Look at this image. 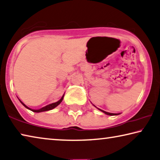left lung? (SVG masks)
Listing matches in <instances>:
<instances>
[{"instance_id": "obj_1", "label": "left lung", "mask_w": 160, "mask_h": 160, "mask_svg": "<svg viewBox=\"0 0 160 160\" xmlns=\"http://www.w3.org/2000/svg\"><path fill=\"white\" fill-rule=\"evenodd\" d=\"M99 109L100 111H102V112H104V114H107V115H110V116H114V115H117V114H113V113H109V112H105V111H103V110H102V109Z\"/></svg>"}]
</instances>
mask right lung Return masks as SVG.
Segmentation results:
<instances>
[{"instance_id": "1", "label": "right lung", "mask_w": 160, "mask_h": 160, "mask_svg": "<svg viewBox=\"0 0 160 160\" xmlns=\"http://www.w3.org/2000/svg\"><path fill=\"white\" fill-rule=\"evenodd\" d=\"M63 97H64V94L63 95V97H61V99L59 101H58V102H55V103H52V104L46 106V107L41 108V109H36H36H30V108H28V107H27V106H26L25 104H24L23 103L21 102V101H20V100H19V101H20L21 104H23V105L24 106V107H25L26 108H27V109L31 110L32 112H42L48 111V110H51V109H54L55 107H57V106H58V104H60V103H61V102H62V100H63Z\"/></svg>"}]
</instances>
